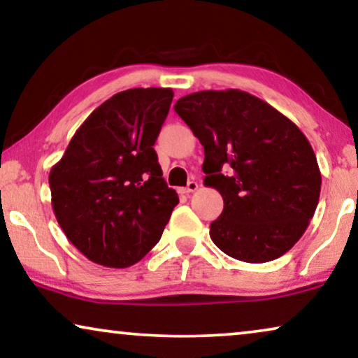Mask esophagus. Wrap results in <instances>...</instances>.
<instances>
[{
	"instance_id": "esophagus-1",
	"label": "esophagus",
	"mask_w": 358,
	"mask_h": 358,
	"mask_svg": "<svg viewBox=\"0 0 358 358\" xmlns=\"http://www.w3.org/2000/svg\"><path fill=\"white\" fill-rule=\"evenodd\" d=\"M199 189V184L195 182V180H189V184L185 185V187L180 189V194H190V192H195V190Z\"/></svg>"
}]
</instances>
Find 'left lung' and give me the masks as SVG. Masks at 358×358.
<instances>
[{"label": "left lung", "instance_id": "obj_1", "mask_svg": "<svg viewBox=\"0 0 358 358\" xmlns=\"http://www.w3.org/2000/svg\"><path fill=\"white\" fill-rule=\"evenodd\" d=\"M174 110L203 146V184L223 197V212L210 224L212 241L252 264L290 251L321 192L320 166L303 131L239 90L192 92Z\"/></svg>", "mask_w": 358, "mask_h": 358}]
</instances>
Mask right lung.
<instances>
[{
    "instance_id": "obj_1",
    "label": "right lung",
    "mask_w": 358,
    "mask_h": 358,
    "mask_svg": "<svg viewBox=\"0 0 358 358\" xmlns=\"http://www.w3.org/2000/svg\"><path fill=\"white\" fill-rule=\"evenodd\" d=\"M173 97L169 87L117 92L83 122L50 171L57 222L92 262L134 266L179 203L153 148Z\"/></svg>"
}]
</instances>
